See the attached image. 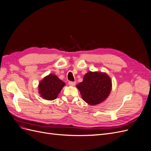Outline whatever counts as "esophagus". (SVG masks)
Returning a JSON list of instances; mask_svg holds the SVG:
<instances>
[{
	"mask_svg": "<svg viewBox=\"0 0 151 151\" xmlns=\"http://www.w3.org/2000/svg\"><path fill=\"white\" fill-rule=\"evenodd\" d=\"M76 82H72V81L68 82V85L70 86H74L76 85Z\"/></svg>",
	"mask_w": 151,
	"mask_h": 151,
	"instance_id": "obj_1",
	"label": "esophagus"
}]
</instances>
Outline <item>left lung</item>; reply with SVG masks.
Wrapping results in <instances>:
<instances>
[{
	"mask_svg": "<svg viewBox=\"0 0 151 151\" xmlns=\"http://www.w3.org/2000/svg\"><path fill=\"white\" fill-rule=\"evenodd\" d=\"M76 87L85 102L90 105H96L108 97L112 83L106 73L89 71L84 75L83 82Z\"/></svg>",
	"mask_w": 151,
	"mask_h": 151,
	"instance_id": "left-lung-1",
	"label": "left lung"
}]
</instances>
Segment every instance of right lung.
I'll list each match as a JSON object with an SVG mask.
<instances>
[{"label":"right lung","instance_id":"obj_1","mask_svg":"<svg viewBox=\"0 0 151 151\" xmlns=\"http://www.w3.org/2000/svg\"><path fill=\"white\" fill-rule=\"evenodd\" d=\"M65 85L64 82L53 74L45 76L38 84V93L40 96L46 100L55 99Z\"/></svg>","mask_w":151,"mask_h":151}]
</instances>
